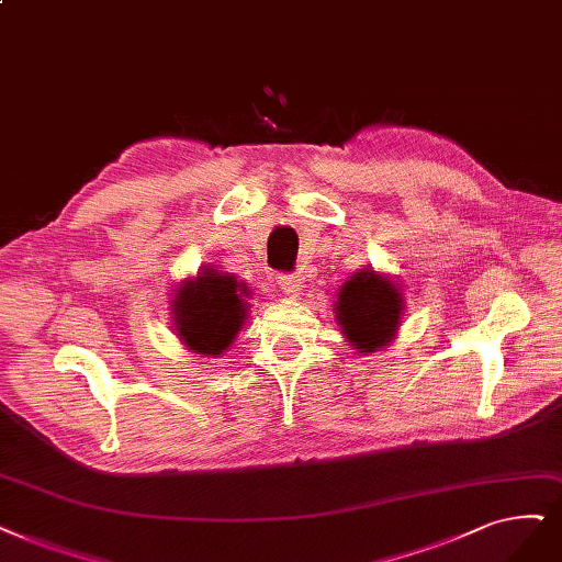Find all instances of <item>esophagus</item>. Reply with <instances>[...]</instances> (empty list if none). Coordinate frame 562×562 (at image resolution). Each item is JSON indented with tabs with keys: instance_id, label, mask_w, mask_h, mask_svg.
Instances as JSON below:
<instances>
[{
	"instance_id": "esophagus-1",
	"label": "esophagus",
	"mask_w": 562,
	"mask_h": 562,
	"mask_svg": "<svg viewBox=\"0 0 562 562\" xmlns=\"http://www.w3.org/2000/svg\"><path fill=\"white\" fill-rule=\"evenodd\" d=\"M278 284H280V289L284 294H289V296H299V292H301V286H303V282L299 280V276H278Z\"/></svg>"
}]
</instances>
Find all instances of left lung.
Listing matches in <instances>:
<instances>
[{
  "instance_id": "8db88e82",
  "label": "left lung",
  "mask_w": 562,
  "mask_h": 562,
  "mask_svg": "<svg viewBox=\"0 0 562 562\" xmlns=\"http://www.w3.org/2000/svg\"><path fill=\"white\" fill-rule=\"evenodd\" d=\"M336 305L338 324L359 351H375L391 342L403 315V299L396 284L372 270H361L347 280Z\"/></svg>"
}]
</instances>
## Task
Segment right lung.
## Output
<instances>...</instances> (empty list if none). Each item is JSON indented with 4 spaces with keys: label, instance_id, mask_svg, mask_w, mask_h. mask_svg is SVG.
Wrapping results in <instances>:
<instances>
[{
    "label": "right lung",
    "instance_id": "obj_1",
    "mask_svg": "<svg viewBox=\"0 0 562 562\" xmlns=\"http://www.w3.org/2000/svg\"><path fill=\"white\" fill-rule=\"evenodd\" d=\"M240 286L232 276L211 268L178 289L173 310L178 336L187 347L203 357H215L234 342L247 310Z\"/></svg>",
    "mask_w": 562,
    "mask_h": 562
}]
</instances>
